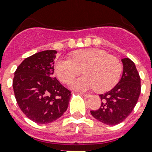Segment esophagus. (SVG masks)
I'll use <instances>...</instances> for the list:
<instances>
[{
  "label": "esophagus",
  "instance_id": "obj_1",
  "mask_svg": "<svg viewBox=\"0 0 152 152\" xmlns=\"http://www.w3.org/2000/svg\"><path fill=\"white\" fill-rule=\"evenodd\" d=\"M82 95H83V96H84V97H86V98L91 97V95H89V94H82Z\"/></svg>",
  "mask_w": 152,
  "mask_h": 152
}]
</instances>
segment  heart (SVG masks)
I'll use <instances>...</instances> for the list:
<instances>
[{
	"label": "heart",
	"instance_id": "obj_1",
	"mask_svg": "<svg viewBox=\"0 0 152 152\" xmlns=\"http://www.w3.org/2000/svg\"><path fill=\"white\" fill-rule=\"evenodd\" d=\"M122 69L118 57L99 49L76 50L71 58H59L55 64V72L62 83H69L83 70L85 76L72 81L71 88L78 91L95 88L99 92L113 88L120 80Z\"/></svg>",
	"mask_w": 152,
	"mask_h": 152
}]
</instances>
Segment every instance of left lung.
I'll return each mask as SVG.
<instances>
[{"label":"left lung","mask_w":152,"mask_h":152,"mask_svg":"<svg viewBox=\"0 0 152 152\" xmlns=\"http://www.w3.org/2000/svg\"><path fill=\"white\" fill-rule=\"evenodd\" d=\"M123 73L120 81L108 92L99 95L102 104L91 115L101 122L115 125L122 122L133 110L140 94V77L134 62L123 58Z\"/></svg>","instance_id":"obj_1"}]
</instances>
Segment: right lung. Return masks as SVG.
<instances>
[{
    "label": "right lung",
    "instance_id": "1",
    "mask_svg": "<svg viewBox=\"0 0 152 152\" xmlns=\"http://www.w3.org/2000/svg\"><path fill=\"white\" fill-rule=\"evenodd\" d=\"M57 53H36L23 60L15 72L12 87L15 99L23 113L37 124L54 121L69 106L71 91L53 77Z\"/></svg>",
    "mask_w": 152,
    "mask_h": 152
}]
</instances>
